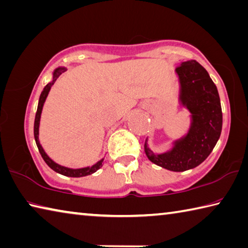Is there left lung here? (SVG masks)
<instances>
[{
    "mask_svg": "<svg viewBox=\"0 0 248 248\" xmlns=\"http://www.w3.org/2000/svg\"><path fill=\"white\" fill-rule=\"evenodd\" d=\"M179 77V102L191 112L186 136L175 140L170 151L155 154L144 144L147 158L170 171H186L201 165L221 134L222 110L217 87L207 70L196 61L183 62L175 68Z\"/></svg>",
    "mask_w": 248,
    "mask_h": 248,
    "instance_id": "obj_1",
    "label": "left lung"
}]
</instances>
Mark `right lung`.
<instances>
[{
  "instance_id": "right-lung-1",
  "label": "right lung",
  "mask_w": 248,
  "mask_h": 248,
  "mask_svg": "<svg viewBox=\"0 0 248 248\" xmlns=\"http://www.w3.org/2000/svg\"><path fill=\"white\" fill-rule=\"evenodd\" d=\"M66 71L65 67H58L55 70H54L53 73V80L51 82H48L46 87H44L43 91L41 92V95H40L39 98V104H38V109L37 112H35V118H34V127H33V133H34V140H35V143H37V146H38V150L40 152V154H41L42 158L46 161V165L48 166L49 168L53 169L55 172L57 173H61L62 175H66V177H73V178H80V177H85V175H89V174H92L100 169L102 166H103V160L104 159H101L98 160L96 164H94L91 167H84V168H79V169H73V168H68V167H64V166H61L56 164L55 161H53L49 157L47 156V154L46 152H44L43 147L41 146V144H40L39 141V125H40V118H41V112H42V108H43V105H44V102H46V97L48 95V92L49 90H51L52 85L55 82L56 79L60 77V76Z\"/></svg>"
}]
</instances>
